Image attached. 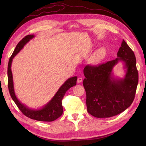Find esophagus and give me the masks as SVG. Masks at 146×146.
I'll return each instance as SVG.
<instances>
[{
  "label": "esophagus",
  "instance_id": "obj_1",
  "mask_svg": "<svg viewBox=\"0 0 146 146\" xmlns=\"http://www.w3.org/2000/svg\"><path fill=\"white\" fill-rule=\"evenodd\" d=\"M83 81V78L82 77H78L77 78V83H81Z\"/></svg>",
  "mask_w": 146,
  "mask_h": 146
}]
</instances>
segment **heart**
<instances>
[{"instance_id":"1","label":"heart","mask_w":146,"mask_h":146,"mask_svg":"<svg viewBox=\"0 0 146 146\" xmlns=\"http://www.w3.org/2000/svg\"><path fill=\"white\" fill-rule=\"evenodd\" d=\"M105 55V51L103 48H100L94 53L91 58V62L92 63H98L103 58Z\"/></svg>"}]
</instances>
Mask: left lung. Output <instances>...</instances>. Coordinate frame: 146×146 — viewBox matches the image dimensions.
<instances>
[{
    "instance_id": "1",
    "label": "left lung",
    "mask_w": 146,
    "mask_h": 146,
    "mask_svg": "<svg viewBox=\"0 0 146 146\" xmlns=\"http://www.w3.org/2000/svg\"><path fill=\"white\" fill-rule=\"evenodd\" d=\"M117 56L115 60L98 66L87 65L83 69L87 110L96 117L117 115L129 108L135 99L138 83L136 58L123 39ZM119 60H122L127 69L123 79L112 76V68Z\"/></svg>"
}]
</instances>
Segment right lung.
Listing matches in <instances>:
<instances>
[{
    "label": "right lung",
    "mask_w": 146,
    "mask_h": 146,
    "mask_svg": "<svg viewBox=\"0 0 146 146\" xmlns=\"http://www.w3.org/2000/svg\"><path fill=\"white\" fill-rule=\"evenodd\" d=\"M33 35H29L22 39L19 43L17 44L15 49L13 52L12 55L10 58L9 62L8 64V87L10 96L15 103L17 106V107L21 110L25 116L30 119L39 121L44 122H52L56 120L62 115L63 112V108L62 106V99L64 96L66 92L69 88L76 85L77 77H73L68 78L63 85L61 86L60 89L56 92L55 95L54 96L49 102L46 104L44 107L39 110H32L26 107L25 105L22 104L17 99L15 95L14 90V85H13V75L11 72V63L13 58L18 54L19 52L24 47L31 39L34 38Z\"/></svg>",
    "instance_id": "right-lung-1"
}]
</instances>
